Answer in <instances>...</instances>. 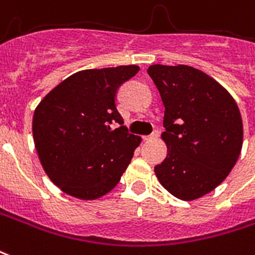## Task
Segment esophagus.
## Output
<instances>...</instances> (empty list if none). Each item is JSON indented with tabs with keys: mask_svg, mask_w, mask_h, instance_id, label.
I'll return each instance as SVG.
<instances>
[{
	"mask_svg": "<svg viewBox=\"0 0 255 255\" xmlns=\"http://www.w3.org/2000/svg\"><path fill=\"white\" fill-rule=\"evenodd\" d=\"M158 137V132L156 131H154V132L151 133V135H147V136H143V139L144 140H152V139H156Z\"/></svg>",
	"mask_w": 255,
	"mask_h": 255,
	"instance_id": "1",
	"label": "esophagus"
}]
</instances>
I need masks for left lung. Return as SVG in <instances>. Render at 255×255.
Instances as JSON below:
<instances>
[{"label": "left lung", "instance_id": "left-lung-1", "mask_svg": "<svg viewBox=\"0 0 255 255\" xmlns=\"http://www.w3.org/2000/svg\"><path fill=\"white\" fill-rule=\"evenodd\" d=\"M165 105V161L154 167L167 192L195 200L220 185L238 161L243 124L235 100L190 66L152 65L147 70Z\"/></svg>", "mask_w": 255, "mask_h": 255}]
</instances>
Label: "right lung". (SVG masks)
<instances>
[{"mask_svg":"<svg viewBox=\"0 0 255 255\" xmlns=\"http://www.w3.org/2000/svg\"><path fill=\"white\" fill-rule=\"evenodd\" d=\"M139 71L135 65L78 71L41 100L33 113V140L43 169L59 189L94 200L112 190L140 137L128 132L116 94ZM118 122L119 127L112 126Z\"/></svg>","mask_w":255,"mask_h":255,"instance_id":"obj_1","label":"right lung"}]
</instances>
